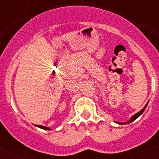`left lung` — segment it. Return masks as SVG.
Returning <instances> with one entry per match:
<instances>
[{
  "label": "left lung",
  "mask_w": 159,
  "mask_h": 159,
  "mask_svg": "<svg viewBox=\"0 0 159 159\" xmlns=\"http://www.w3.org/2000/svg\"><path fill=\"white\" fill-rule=\"evenodd\" d=\"M147 105H146V106H145V107H144L142 110L140 111L139 112H137L136 114H134L133 117L130 118V120H129V122H127V123H120V124H127V123H131V122H133V121H134V120L136 119L137 117H139V116H140L141 114L143 113V111H145V109H146V107H147Z\"/></svg>",
  "instance_id": "left-lung-1"
}]
</instances>
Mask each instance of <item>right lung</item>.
Listing matches in <instances>:
<instances>
[{
    "label": "right lung",
    "instance_id": "1",
    "mask_svg": "<svg viewBox=\"0 0 159 159\" xmlns=\"http://www.w3.org/2000/svg\"><path fill=\"white\" fill-rule=\"evenodd\" d=\"M38 127H39V128H42V129H48L49 130V129H48L47 127L42 126V125H38Z\"/></svg>",
    "mask_w": 159,
    "mask_h": 159
}]
</instances>
